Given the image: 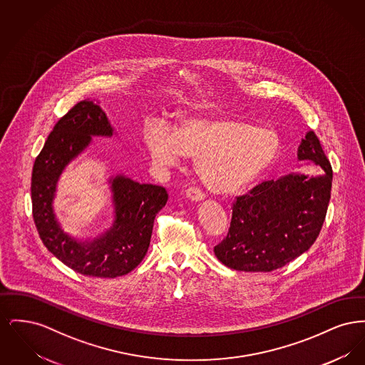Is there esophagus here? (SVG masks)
Segmentation results:
<instances>
[{
	"label": "esophagus",
	"instance_id": "34e87169",
	"mask_svg": "<svg viewBox=\"0 0 365 365\" xmlns=\"http://www.w3.org/2000/svg\"><path fill=\"white\" fill-rule=\"evenodd\" d=\"M186 195L192 202H200V201L205 200V194L197 187H190L189 190L186 191Z\"/></svg>",
	"mask_w": 365,
	"mask_h": 365
}]
</instances>
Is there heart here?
Masks as SVG:
<instances>
[{
  "instance_id": "1",
  "label": "heart",
  "mask_w": 365,
  "mask_h": 365,
  "mask_svg": "<svg viewBox=\"0 0 365 365\" xmlns=\"http://www.w3.org/2000/svg\"><path fill=\"white\" fill-rule=\"evenodd\" d=\"M145 145L153 167L165 174L186 156L197 160L201 182L216 192H235L256 180L278 156V134L264 125L235 119L186 118L173 131L157 123L148 128Z\"/></svg>"
}]
</instances>
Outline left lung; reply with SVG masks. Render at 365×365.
Wrapping results in <instances>:
<instances>
[{
	"label": "left lung",
	"mask_w": 365,
	"mask_h": 365,
	"mask_svg": "<svg viewBox=\"0 0 365 365\" xmlns=\"http://www.w3.org/2000/svg\"><path fill=\"white\" fill-rule=\"evenodd\" d=\"M297 158L313 171L265 180L234 202L228 234L215 246L216 257L228 268L271 272L316 241L330 202L332 168L313 131L301 139Z\"/></svg>",
	"instance_id": "8db88e82"
}]
</instances>
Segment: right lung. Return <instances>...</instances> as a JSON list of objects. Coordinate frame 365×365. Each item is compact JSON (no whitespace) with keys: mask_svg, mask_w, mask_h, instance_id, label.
<instances>
[{"mask_svg":"<svg viewBox=\"0 0 365 365\" xmlns=\"http://www.w3.org/2000/svg\"><path fill=\"white\" fill-rule=\"evenodd\" d=\"M113 125L100 105L81 101L54 125L35 158L31 176L33 216L48 250L71 269L93 278H116L143 260L157 213L165 207L164 187L140 185L123 174L108 178L112 223L94 237L78 238L64 231L54 212L57 185L70 165L93 143V137L112 138Z\"/></svg>","mask_w":365,"mask_h":365,"instance_id":"right-lung-1","label":"right lung"}]
</instances>
